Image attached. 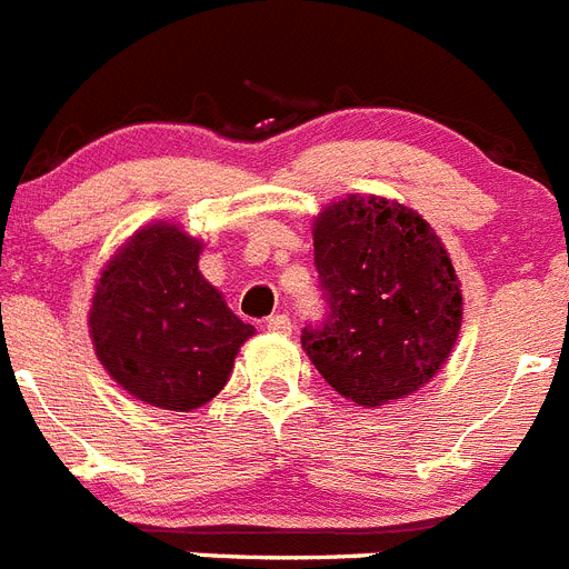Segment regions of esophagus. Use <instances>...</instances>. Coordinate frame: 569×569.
I'll use <instances>...</instances> for the list:
<instances>
[{"instance_id":"obj_1","label":"esophagus","mask_w":569,"mask_h":569,"mask_svg":"<svg viewBox=\"0 0 569 569\" xmlns=\"http://www.w3.org/2000/svg\"><path fill=\"white\" fill-rule=\"evenodd\" d=\"M267 331L290 333L293 331V322H290V317H284V313H273V317L267 319Z\"/></svg>"}]
</instances>
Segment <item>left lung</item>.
I'll list each match as a JSON object with an SVG mask.
<instances>
[{
    "instance_id": "1",
    "label": "left lung",
    "mask_w": 569,
    "mask_h": 569,
    "mask_svg": "<svg viewBox=\"0 0 569 569\" xmlns=\"http://www.w3.org/2000/svg\"><path fill=\"white\" fill-rule=\"evenodd\" d=\"M325 319L302 348L357 406H386L435 377L458 342L463 296L443 241L397 201L348 196L313 221Z\"/></svg>"
}]
</instances>
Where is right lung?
Masks as SVG:
<instances>
[{"label": "right lung", "mask_w": 569, "mask_h": 569, "mask_svg": "<svg viewBox=\"0 0 569 569\" xmlns=\"http://www.w3.org/2000/svg\"><path fill=\"white\" fill-rule=\"evenodd\" d=\"M201 241L158 221L103 267L89 331L111 380L167 411H192L227 386L256 328L227 308L198 270Z\"/></svg>", "instance_id": "right-lung-1"}]
</instances>
